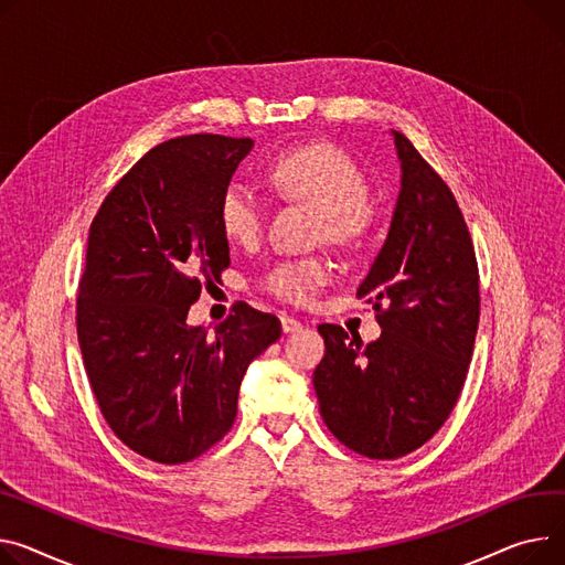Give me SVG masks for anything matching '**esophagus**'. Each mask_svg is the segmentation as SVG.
<instances>
[{
  "label": "esophagus",
  "mask_w": 565,
  "mask_h": 565,
  "mask_svg": "<svg viewBox=\"0 0 565 565\" xmlns=\"http://www.w3.org/2000/svg\"><path fill=\"white\" fill-rule=\"evenodd\" d=\"M281 329H284V333H297V331H302V322L290 318V316H281Z\"/></svg>",
  "instance_id": "esophagus-1"
}]
</instances>
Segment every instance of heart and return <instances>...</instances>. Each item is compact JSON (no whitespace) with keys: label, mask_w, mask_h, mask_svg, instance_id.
<instances>
[{"label":"heart","mask_w":565,"mask_h":565,"mask_svg":"<svg viewBox=\"0 0 565 565\" xmlns=\"http://www.w3.org/2000/svg\"><path fill=\"white\" fill-rule=\"evenodd\" d=\"M281 193L322 213V236L350 245L365 230L367 181L341 149L313 145L279 157L270 170ZM220 227L232 243L252 245L260 238L266 206L245 183H232L220 200ZM329 279L327 263L318 258H288L266 275V288L279 299L305 305Z\"/></svg>","instance_id":"heart-1"}]
</instances>
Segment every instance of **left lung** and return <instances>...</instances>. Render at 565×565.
Returning a JSON list of instances; mask_svg holds the SVG:
<instances>
[{
	"label": "left lung",
	"mask_w": 565,
	"mask_h": 565,
	"mask_svg": "<svg viewBox=\"0 0 565 565\" xmlns=\"http://www.w3.org/2000/svg\"><path fill=\"white\" fill-rule=\"evenodd\" d=\"M399 193L386 241L359 295H372L382 335L363 345L320 324L313 372L329 431L367 459H399L447 420L463 388L479 322V275L466 220L445 181L399 131Z\"/></svg>",
	"instance_id": "8db88e82"
}]
</instances>
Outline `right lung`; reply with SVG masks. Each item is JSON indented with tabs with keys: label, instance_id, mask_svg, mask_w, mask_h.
I'll return each instance as SVG.
<instances>
[{
	"label": "right lung",
	"instance_id": "right-lung-1",
	"mask_svg": "<svg viewBox=\"0 0 565 565\" xmlns=\"http://www.w3.org/2000/svg\"><path fill=\"white\" fill-rule=\"evenodd\" d=\"M252 147L195 134L149 149L90 224L77 302L86 372L113 434L157 463L193 461L232 429L247 365L281 335L245 302L215 333L185 322L230 266L217 211Z\"/></svg>",
	"mask_w": 565,
	"mask_h": 565
}]
</instances>
